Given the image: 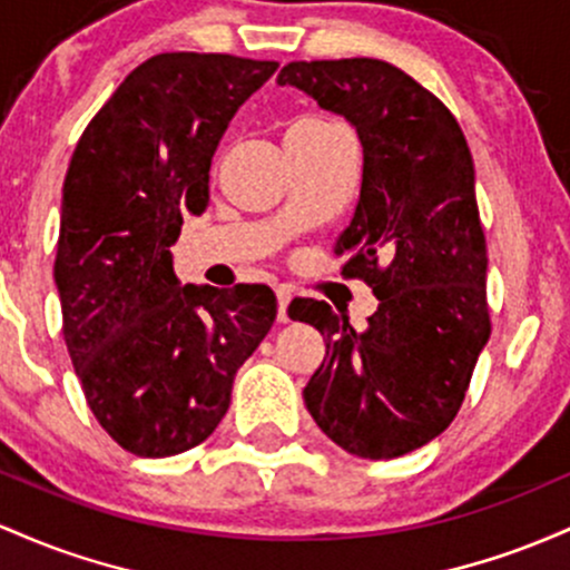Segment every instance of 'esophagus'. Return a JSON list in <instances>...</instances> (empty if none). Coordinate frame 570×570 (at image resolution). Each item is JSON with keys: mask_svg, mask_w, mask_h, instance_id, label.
<instances>
[{"mask_svg": "<svg viewBox=\"0 0 570 570\" xmlns=\"http://www.w3.org/2000/svg\"><path fill=\"white\" fill-rule=\"evenodd\" d=\"M291 298H293V293H291V287H285V285H279L277 287V320L279 323H287V304H291Z\"/></svg>", "mask_w": 570, "mask_h": 570, "instance_id": "34e87169", "label": "esophagus"}]
</instances>
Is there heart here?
<instances>
[{"label": "heart", "mask_w": 570, "mask_h": 570, "mask_svg": "<svg viewBox=\"0 0 570 570\" xmlns=\"http://www.w3.org/2000/svg\"><path fill=\"white\" fill-rule=\"evenodd\" d=\"M317 124H323V120H315V118H306V120H298L296 126H317Z\"/></svg>", "instance_id": "b5f03b06"}]
</instances>
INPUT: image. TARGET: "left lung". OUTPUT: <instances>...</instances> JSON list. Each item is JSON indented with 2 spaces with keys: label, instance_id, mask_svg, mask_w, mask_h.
I'll return each mask as SVG.
<instances>
[{
  "label": "left lung",
  "instance_id": "left-lung-1",
  "mask_svg": "<svg viewBox=\"0 0 570 570\" xmlns=\"http://www.w3.org/2000/svg\"><path fill=\"white\" fill-rule=\"evenodd\" d=\"M277 82L355 126L361 196L334 255L344 258V277L363 279L380 298L363 331L325 302L287 306L325 338L323 363L304 387L306 409L357 458L406 455L455 420L490 338L469 142L444 101L387 61H291Z\"/></svg>",
  "mask_w": 570,
  "mask_h": 570
}]
</instances>
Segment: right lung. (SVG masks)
<instances>
[{
    "mask_svg": "<svg viewBox=\"0 0 570 570\" xmlns=\"http://www.w3.org/2000/svg\"><path fill=\"white\" fill-rule=\"evenodd\" d=\"M277 61L158 53L86 126L63 177V342L99 425L126 452L202 444L232 404L236 368L277 317L266 285H180L171 250L209 202V166L234 112Z\"/></svg>",
    "mask_w": 570,
    "mask_h": 570,
    "instance_id": "obj_1",
    "label": "right lung"
}]
</instances>
